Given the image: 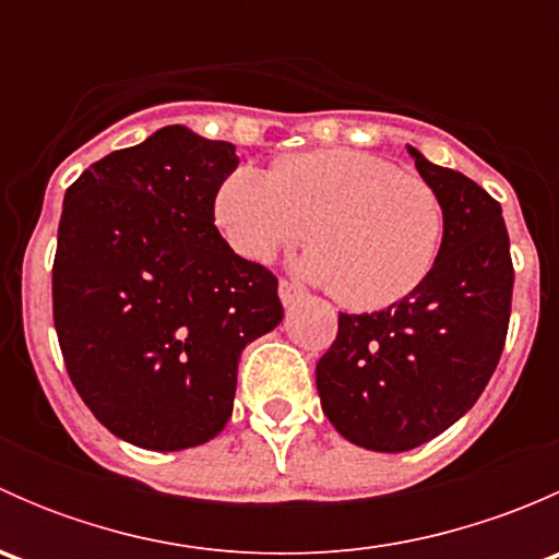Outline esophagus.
I'll use <instances>...</instances> for the list:
<instances>
[{
    "label": "esophagus",
    "instance_id": "34e87169",
    "mask_svg": "<svg viewBox=\"0 0 559 559\" xmlns=\"http://www.w3.org/2000/svg\"><path fill=\"white\" fill-rule=\"evenodd\" d=\"M278 297H281V302H284V308H292V306H297V302H300L306 295H302V289H297L295 284H289V281H281Z\"/></svg>",
    "mask_w": 559,
    "mask_h": 559
}]
</instances>
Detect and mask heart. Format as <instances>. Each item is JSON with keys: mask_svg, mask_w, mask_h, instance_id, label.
<instances>
[{"mask_svg": "<svg viewBox=\"0 0 559 559\" xmlns=\"http://www.w3.org/2000/svg\"><path fill=\"white\" fill-rule=\"evenodd\" d=\"M213 218L248 262L306 238L300 273L354 311L414 295L443 240V205L427 180L341 148L284 156L270 173L238 167L218 183Z\"/></svg>", "mask_w": 559, "mask_h": 559, "instance_id": "heart-1", "label": "heart"}]
</instances>
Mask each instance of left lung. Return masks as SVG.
I'll return each instance as SVG.
<instances>
[{
  "instance_id": "obj_1",
  "label": "left lung",
  "mask_w": 559,
  "mask_h": 559,
  "mask_svg": "<svg viewBox=\"0 0 559 559\" xmlns=\"http://www.w3.org/2000/svg\"><path fill=\"white\" fill-rule=\"evenodd\" d=\"M443 205V240L425 284L384 311L341 313L316 365L321 408L346 441L408 452L473 408L506 343L514 292L503 211L462 173L408 145Z\"/></svg>"
}]
</instances>
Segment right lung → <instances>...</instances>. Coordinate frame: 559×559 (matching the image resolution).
I'll return each instance as SVG.
<instances>
[{"instance_id": "add662e5", "label": "right lung", "mask_w": 559, "mask_h": 559, "mask_svg": "<svg viewBox=\"0 0 559 559\" xmlns=\"http://www.w3.org/2000/svg\"><path fill=\"white\" fill-rule=\"evenodd\" d=\"M235 145L165 127L64 194L53 324L92 414L132 447L180 452L233 416L243 348L284 319L278 281L213 224Z\"/></svg>"}]
</instances>
